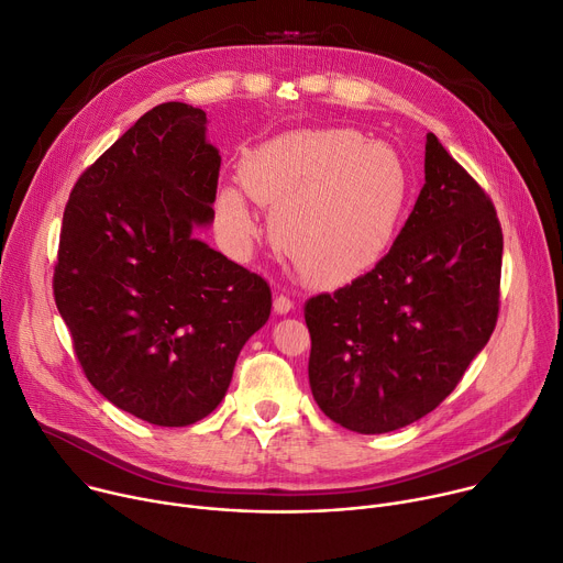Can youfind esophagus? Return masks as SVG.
<instances>
[{"mask_svg": "<svg viewBox=\"0 0 563 563\" xmlns=\"http://www.w3.org/2000/svg\"><path fill=\"white\" fill-rule=\"evenodd\" d=\"M291 310H294V300H291L289 296L278 294V296L274 298V312H276V314H289Z\"/></svg>", "mask_w": 563, "mask_h": 563, "instance_id": "obj_1", "label": "esophagus"}]
</instances>
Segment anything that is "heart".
Masks as SVG:
<instances>
[{"mask_svg": "<svg viewBox=\"0 0 563 563\" xmlns=\"http://www.w3.org/2000/svg\"><path fill=\"white\" fill-rule=\"evenodd\" d=\"M240 185L218 195L231 246H249V201L272 211L274 246L310 283L339 285L366 274L388 249L408 199L397 152L350 128L283 132L242 159Z\"/></svg>", "mask_w": 563, "mask_h": 563, "instance_id": "heart-1", "label": "heart"}]
</instances>
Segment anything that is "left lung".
Here are the masks:
<instances>
[{
    "label": "left lung",
    "instance_id": "left-lung-1",
    "mask_svg": "<svg viewBox=\"0 0 563 563\" xmlns=\"http://www.w3.org/2000/svg\"><path fill=\"white\" fill-rule=\"evenodd\" d=\"M500 261L489 197L429 132L424 186L390 251L305 305L321 411L366 435L431 413L494 332Z\"/></svg>",
    "mask_w": 563,
    "mask_h": 563
}]
</instances>
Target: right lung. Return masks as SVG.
<instances>
[{
  "label": "right lung",
  "instance_id": "right-lung-1",
  "mask_svg": "<svg viewBox=\"0 0 563 563\" xmlns=\"http://www.w3.org/2000/svg\"><path fill=\"white\" fill-rule=\"evenodd\" d=\"M207 112H145L76 181L54 274L58 312L91 386L157 427L224 399L242 345L272 312L269 285L195 238L213 218L220 150Z\"/></svg>",
  "mask_w": 563,
  "mask_h": 563
}]
</instances>
